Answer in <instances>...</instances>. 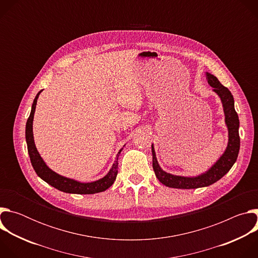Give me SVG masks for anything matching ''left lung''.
I'll list each match as a JSON object with an SVG mask.
<instances>
[{"instance_id":"8db88e82","label":"left lung","mask_w":258,"mask_h":258,"mask_svg":"<svg viewBox=\"0 0 258 258\" xmlns=\"http://www.w3.org/2000/svg\"><path fill=\"white\" fill-rule=\"evenodd\" d=\"M208 84L213 88V91L220 97L224 105L226 123L229 128V144L227 150L219 160L206 172L196 177H185L172 175L163 171L156 159L155 151L152 146L153 169L156 177L160 182L169 188L175 189H197L212 185L213 182L222 178L234 165L237 160L240 150V136H239V117L235 110L234 97L230 90L219 83L217 78L206 72Z\"/></svg>"}]
</instances>
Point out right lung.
Here are the masks:
<instances>
[{
  "label": "right lung",
  "instance_id": "right-lung-1",
  "mask_svg": "<svg viewBox=\"0 0 258 258\" xmlns=\"http://www.w3.org/2000/svg\"><path fill=\"white\" fill-rule=\"evenodd\" d=\"M41 92L38 93V95L35 96V98L33 100L31 111H30V114H29V117L27 119L26 126H25V139H26V143H27V151H28L30 162H31V165H32L34 171L42 179H44L46 182H48L49 185L58 189L59 191L65 192V193L86 194L87 195V194H95V193H100V192L106 191L108 188H110L113 185L114 180L116 179V175L118 172V156L122 149L118 152V154L116 156L117 158L115 159V161H114L111 169H110V171L108 172V174L106 176H104L103 178L93 181V182H87V183L80 182L77 180L61 176V175L57 174L56 172H54L53 170H51L46 165V163L44 162L42 157L40 156L38 150H36L34 142H33V135H32L33 114L35 111L36 101H38V98H39V95L41 94Z\"/></svg>",
  "mask_w": 258,
  "mask_h": 258
}]
</instances>
